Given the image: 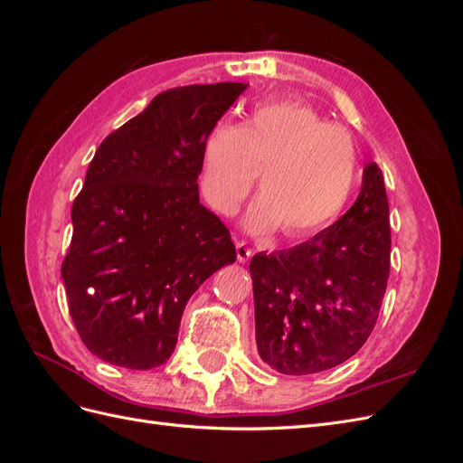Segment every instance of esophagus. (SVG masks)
<instances>
[{"instance_id": "esophagus-1", "label": "esophagus", "mask_w": 463, "mask_h": 463, "mask_svg": "<svg viewBox=\"0 0 463 463\" xmlns=\"http://www.w3.org/2000/svg\"><path fill=\"white\" fill-rule=\"evenodd\" d=\"M235 250H237V260L240 262H247L250 257H253V249L247 247V243L243 241H237Z\"/></svg>"}]
</instances>
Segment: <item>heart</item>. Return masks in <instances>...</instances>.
<instances>
[{"label":"heart","instance_id":"heart-1","mask_svg":"<svg viewBox=\"0 0 463 463\" xmlns=\"http://www.w3.org/2000/svg\"><path fill=\"white\" fill-rule=\"evenodd\" d=\"M260 194L245 228L291 240L313 235L340 216L355 189L354 138L298 102L259 104L243 123L216 121L201 146V189L218 213L233 216L255 184Z\"/></svg>","mask_w":463,"mask_h":463}]
</instances>
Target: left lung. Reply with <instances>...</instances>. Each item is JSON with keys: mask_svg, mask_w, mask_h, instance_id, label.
Returning <instances> with one entry per match:
<instances>
[{"mask_svg": "<svg viewBox=\"0 0 463 463\" xmlns=\"http://www.w3.org/2000/svg\"><path fill=\"white\" fill-rule=\"evenodd\" d=\"M384 177L363 170L359 197L313 240L250 259L260 359L282 374L338 367L371 335L390 274Z\"/></svg>", "mask_w": 463, "mask_h": 463, "instance_id": "obj_1", "label": "left lung"}]
</instances>
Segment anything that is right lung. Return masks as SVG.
I'll return each mask as SVG.
<instances>
[{
	"mask_svg": "<svg viewBox=\"0 0 463 463\" xmlns=\"http://www.w3.org/2000/svg\"><path fill=\"white\" fill-rule=\"evenodd\" d=\"M245 89H170L98 146L71 208L61 278L80 340L102 361L160 367L189 298L235 262L232 235L201 204L197 179L204 135Z\"/></svg>",
	"mask_w": 463,
	"mask_h": 463,
	"instance_id": "1",
	"label": "right lung"
}]
</instances>
